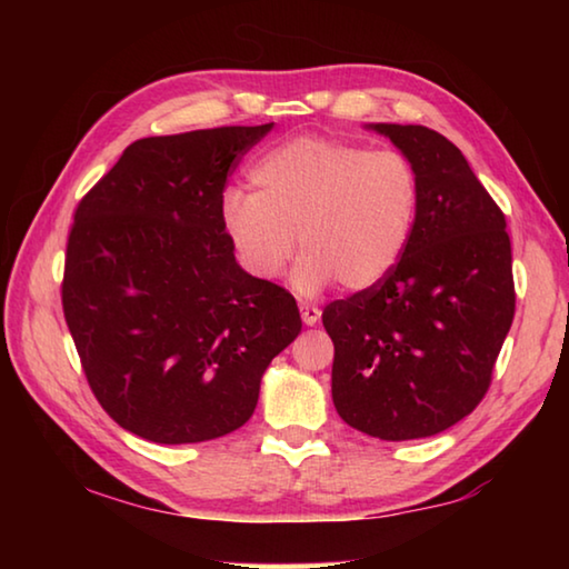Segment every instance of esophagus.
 Segmentation results:
<instances>
[{
    "label": "esophagus",
    "mask_w": 569,
    "mask_h": 569,
    "mask_svg": "<svg viewBox=\"0 0 569 569\" xmlns=\"http://www.w3.org/2000/svg\"><path fill=\"white\" fill-rule=\"evenodd\" d=\"M301 319L306 326H316L321 319V308L313 303H301Z\"/></svg>",
    "instance_id": "1"
}]
</instances>
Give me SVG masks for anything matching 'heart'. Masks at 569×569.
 <instances>
[{"label": "heart", "mask_w": 569, "mask_h": 569, "mask_svg": "<svg viewBox=\"0 0 569 569\" xmlns=\"http://www.w3.org/2000/svg\"><path fill=\"white\" fill-rule=\"evenodd\" d=\"M253 192L220 196V226L256 281L281 276L296 248L293 283L316 293L331 281L363 291L383 281L407 248L419 213V176L397 150L301 134L250 168Z\"/></svg>", "instance_id": "b5f03b06"}]
</instances>
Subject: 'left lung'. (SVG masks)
<instances>
[{"label":"left lung","mask_w":569,"mask_h":569,"mask_svg":"<svg viewBox=\"0 0 569 569\" xmlns=\"http://www.w3.org/2000/svg\"><path fill=\"white\" fill-rule=\"evenodd\" d=\"M419 176V213L393 271L323 308L333 407L387 441L435 437L479 407L515 319L507 220L455 142L373 124Z\"/></svg>","instance_id":"1"}]
</instances>
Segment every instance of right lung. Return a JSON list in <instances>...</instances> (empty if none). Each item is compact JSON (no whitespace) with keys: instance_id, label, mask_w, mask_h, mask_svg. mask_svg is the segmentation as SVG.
<instances>
[{"instance_id":"1","label":"right lung","mask_w":569,"mask_h":569,"mask_svg":"<svg viewBox=\"0 0 569 569\" xmlns=\"http://www.w3.org/2000/svg\"><path fill=\"white\" fill-rule=\"evenodd\" d=\"M142 138L74 210L62 311L100 407L156 445H196L250 419L261 377L301 331L296 298L236 263L220 196L271 132Z\"/></svg>"}]
</instances>
